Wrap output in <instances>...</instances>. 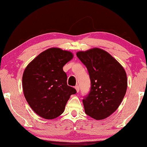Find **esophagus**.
Listing matches in <instances>:
<instances>
[{"label": "esophagus", "instance_id": "1", "mask_svg": "<svg viewBox=\"0 0 147 147\" xmlns=\"http://www.w3.org/2000/svg\"><path fill=\"white\" fill-rule=\"evenodd\" d=\"M75 89H76V92H77V93H78L79 91H80V88H79V86H75Z\"/></svg>", "mask_w": 147, "mask_h": 147}]
</instances>
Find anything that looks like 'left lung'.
Returning <instances> with one entry per match:
<instances>
[{
	"label": "left lung",
	"mask_w": 147,
	"mask_h": 147,
	"mask_svg": "<svg viewBox=\"0 0 147 147\" xmlns=\"http://www.w3.org/2000/svg\"><path fill=\"white\" fill-rule=\"evenodd\" d=\"M76 56L88 69L91 89L84 98L87 115L102 120L120 105L127 89V77L121 65L105 51L94 48Z\"/></svg>",
	"instance_id": "left-lung-1"
}]
</instances>
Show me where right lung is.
<instances>
[{
    "label": "right lung",
    "instance_id": "right-lung-1",
    "mask_svg": "<svg viewBox=\"0 0 147 147\" xmlns=\"http://www.w3.org/2000/svg\"><path fill=\"white\" fill-rule=\"evenodd\" d=\"M73 58L71 52L49 49L39 54L24 70V97L34 112L41 117H58L63 113L70 96L76 93L67 84V76L63 70Z\"/></svg>",
    "mask_w": 147,
    "mask_h": 147
}]
</instances>
